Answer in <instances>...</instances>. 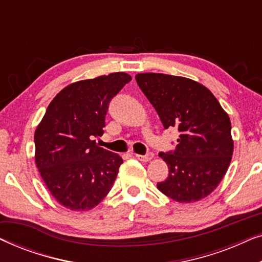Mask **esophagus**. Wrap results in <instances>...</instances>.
Listing matches in <instances>:
<instances>
[{"label":"esophagus","mask_w":262,"mask_h":262,"mask_svg":"<svg viewBox=\"0 0 262 262\" xmlns=\"http://www.w3.org/2000/svg\"><path fill=\"white\" fill-rule=\"evenodd\" d=\"M154 157V154L152 152H146L145 155H136V159L142 161V162H148Z\"/></svg>","instance_id":"esophagus-1"}]
</instances>
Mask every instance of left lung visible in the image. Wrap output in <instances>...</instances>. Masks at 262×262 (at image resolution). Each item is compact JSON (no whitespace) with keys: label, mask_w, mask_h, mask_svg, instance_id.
<instances>
[{"label":"left lung","mask_w":262,"mask_h":262,"mask_svg":"<svg viewBox=\"0 0 262 262\" xmlns=\"http://www.w3.org/2000/svg\"><path fill=\"white\" fill-rule=\"evenodd\" d=\"M136 81L164 128L180 134L177 148L159 154L169 174L157 188L179 203L205 198L230 164L234 142L229 116L209 89L189 78L145 73L136 75Z\"/></svg>","instance_id":"left-lung-1"}]
</instances>
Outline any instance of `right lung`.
Instances as JSON below:
<instances>
[{
  "label": "right lung",
  "instance_id": "obj_1",
  "mask_svg": "<svg viewBox=\"0 0 262 262\" xmlns=\"http://www.w3.org/2000/svg\"><path fill=\"white\" fill-rule=\"evenodd\" d=\"M132 80L113 73L68 85L50 103L34 134L35 164L67 209L95 207L112 188L123 159L100 148L111 100Z\"/></svg>",
  "mask_w": 262,
  "mask_h": 262
}]
</instances>
